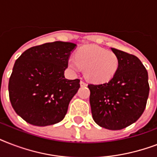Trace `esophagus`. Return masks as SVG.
Returning <instances> with one entry per match:
<instances>
[{"mask_svg":"<svg viewBox=\"0 0 157 157\" xmlns=\"http://www.w3.org/2000/svg\"><path fill=\"white\" fill-rule=\"evenodd\" d=\"M80 85H81V86H87V84H86V82H85V81H80Z\"/></svg>","mask_w":157,"mask_h":157,"instance_id":"esophagus-1","label":"esophagus"}]
</instances>
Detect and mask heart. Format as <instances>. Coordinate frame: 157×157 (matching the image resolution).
Wrapping results in <instances>:
<instances>
[{
    "label": "heart",
    "mask_w": 157,
    "mask_h": 157,
    "mask_svg": "<svg viewBox=\"0 0 157 157\" xmlns=\"http://www.w3.org/2000/svg\"><path fill=\"white\" fill-rule=\"evenodd\" d=\"M119 58L114 52L95 45H86L71 57L68 66L74 72L85 68L87 80L96 84L109 81L119 67Z\"/></svg>",
    "instance_id": "obj_1"
}]
</instances>
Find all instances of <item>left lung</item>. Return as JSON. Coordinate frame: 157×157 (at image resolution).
<instances>
[{
    "label": "left lung",
    "mask_w": 157,
    "mask_h": 157,
    "mask_svg": "<svg viewBox=\"0 0 157 157\" xmlns=\"http://www.w3.org/2000/svg\"><path fill=\"white\" fill-rule=\"evenodd\" d=\"M119 58L117 73L108 82L90 84L94 121L105 129L119 130L138 121L149 94L148 74L136 56L111 48Z\"/></svg>",
    "instance_id": "obj_1"
}]
</instances>
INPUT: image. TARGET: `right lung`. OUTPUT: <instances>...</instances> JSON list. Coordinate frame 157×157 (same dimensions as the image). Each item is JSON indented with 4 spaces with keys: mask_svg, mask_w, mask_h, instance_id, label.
Returning <instances> with one entry per match:
<instances>
[{
    "mask_svg": "<svg viewBox=\"0 0 157 157\" xmlns=\"http://www.w3.org/2000/svg\"><path fill=\"white\" fill-rule=\"evenodd\" d=\"M76 44L54 41L34 46L15 61L9 95L17 114L36 126L59 123L67 114L80 80H68L64 71Z\"/></svg>",
    "mask_w": 157,
    "mask_h": 157,
    "instance_id": "1",
    "label": "right lung"
}]
</instances>
